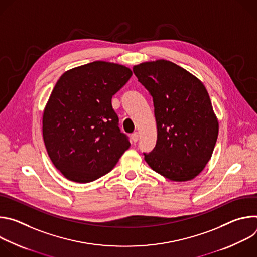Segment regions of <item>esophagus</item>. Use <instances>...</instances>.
I'll use <instances>...</instances> for the list:
<instances>
[{"label":"esophagus","instance_id":"obj_1","mask_svg":"<svg viewBox=\"0 0 257 257\" xmlns=\"http://www.w3.org/2000/svg\"><path fill=\"white\" fill-rule=\"evenodd\" d=\"M138 138H139V135L137 132H134L132 135H131V139L133 142H137L138 141Z\"/></svg>","mask_w":257,"mask_h":257}]
</instances>
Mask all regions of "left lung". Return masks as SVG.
I'll list each match as a JSON object with an SVG mask.
<instances>
[{"label":"left lung","instance_id":"8db88e82","mask_svg":"<svg viewBox=\"0 0 257 257\" xmlns=\"http://www.w3.org/2000/svg\"><path fill=\"white\" fill-rule=\"evenodd\" d=\"M138 81L153 96L158 139L143 153L157 173L176 182L195 178L211 158L218 122L202 82L182 67L167 61L133 67Z\"/></svg>","mask_w":257,"mask_h":257}]
</instances>
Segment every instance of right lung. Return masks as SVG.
<instances>
[{
    "instance_id": "right-lung-1",
    "label": "right lung",
    "mask_w": 257,
    "mask_h": 257,
    "mask_svg": "<svg viewBox=\"0 0 257 257\" xmlns=\"http://www.w3.org/2000/svg\"><path fill=\"white\" fill-rule=\"evenodd\" d=\"M132 76L119 64L95 61L73 68L57 81L43 116V136L54 166L77 183L111 171L129 149L112 97Z\"/></svg>"
}]
</instances>
